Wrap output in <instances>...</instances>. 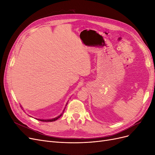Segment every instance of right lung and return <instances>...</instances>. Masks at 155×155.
<instances>
[{"label":"right lung","mask_w":155,"mask_h":155,"mask_svg":"<svg viewBox=\"0 0 155 155\" xmlns=\"http://www.w3.org/2000/svg\"><path fill=\"white\" fill-rule=\"evenodd\" d=\"M67 104H68V103H67V105H66V106L67 105ZM65 108H66V107H64V110H63V112H62L61 114L60 115H59L58 116L55 117V118H51V119H46V120H43V119H37V118H35V119H37V120L41 121H46V122H47V121H55V120H57L58 118H59L60 117L63 115V112H64V109H65Z\"/></svg>","instance_id":"obj_1"}]
</instances>
